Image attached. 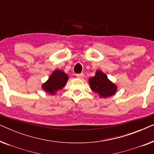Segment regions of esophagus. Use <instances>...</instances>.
<instances>
[{"mask_svg":"<svg viewBox=\"0 0 154 154\" xmlns=\"http://www.w3.org/2000/svg\"><path fill=\"white\" fill-rule=\"evenodd\" d=\"M75 75H76L77 78H79V79H83L84 76H85L84 73H80V74H76Z\"/></svg>","mask_w":154,"mask_h":154,"instance_id":"1","label":"esophagus"}]
</instances>
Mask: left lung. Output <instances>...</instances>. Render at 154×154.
<instances>
[{
    "instance_id": "obj_1",
    "label": "left lung",
    "mask_w": 154,
    "mask_h": 154,
    "mask_svg": "<svg viewBox=\"0 0 154 154\" xmlns=\"http://www.w3.org/2000/svg\"><path fill=\"white\" fill-rule=\"evenodd\" d=\"M90 87L100 98H107L113 96L117 91L118 87L108 79L101 70H97L95 75L88 80Z\"/></svg>"
}]
</instances>
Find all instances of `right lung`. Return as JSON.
<instances>
[{
  "label": "right lung",
  "mask_w": 154,
  "mask_h": 154,
  "mask_svg": "<svg viewBox=\"0 0 154 154\" xmlns=\"http://www.w3.org/2000/svg\"><path fill=\"white\" fill-rule=\"evenodd\" d=\"M68 79L69 76L66 73L60 69H56L50 75L48 81L43 83L41 88L46 93L54 95L64 87Z\"/></svg>",
  "instance_id": "obj_1"
}]
</instances>
